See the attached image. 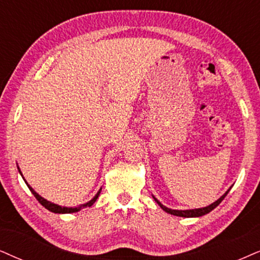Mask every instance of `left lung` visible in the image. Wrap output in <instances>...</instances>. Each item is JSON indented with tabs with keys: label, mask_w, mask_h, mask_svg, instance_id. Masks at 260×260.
I'll list each match as a JSON object with an SVG mask.
<instances>
[{
	"label": "left lung",
	"mask_w": 260,
	"mask_h": 260,
	"mask_svg": "<svg viewBox=\"0 0 260 260\" xmlns=\"http://www.w3.org/2000/svg\"><path fill=\"white\" fill-rule=\"evenodd\" d=\"M231 188H232V187H231ZM231 188L226 190V192L221 197V198H218L217 200H216V202L210 204L209 206H205V208H200V209H192V210H173V209H169V208H167V206H164L163 204L159 202V200H157L156 198H154V196H152V198L154 199V202L158 204L160 208L164 210V211H166L167 213H170V215L179 216V217H200V216H204V215H206V213H209L210 211H212V210L215 209L216 206H218L219 204H221L222 200L224 199V197L228 194V192L231 190Z\"/></svg>",
	"instance_id": "8db88e82"
}]
</instances>
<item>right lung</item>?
Masks as SVG:
<instances>
[{
    "instance_id": "right-lung-1",
    "label": "right lung",
    "mask_w": 260,
    "mask_h": 260,
    "mask_svg": "<svg viewBox=\"0 0 260 260\" xmlns=\"http://www.w3.org/2000/svg\"><path fill=\"white\" fill-rule=\"evenodd\" d=\"M18 170H19V173H20V175L22 176V173L20 172V168H19L18 167ZM22 179H24V176H22ZM24 181L26 182V180L24 179ZM26 185H27V187L29 188V190H31L32 192V194H34L35 197H36V199L38 200L39 203L42 204L43 206H44L45 209H48L49 211H51V212H55V213H73V212H78V211H80L81 209H84V208H87V206H92L94 204V202H96L97 200V198H98V196H100V193H101V189L98 190L97 192V194L93 197V198H92L90 202H87V203H85V204H81V205H79V206H75V208H67V206H61V205H57V204H54V203H51V202H49V200H47V199H44L43 198V197H41L38 194L37 192H36V190L32 188L31 186L28 185L27 182H26Z\"/></svg>"
}]
</instances>
